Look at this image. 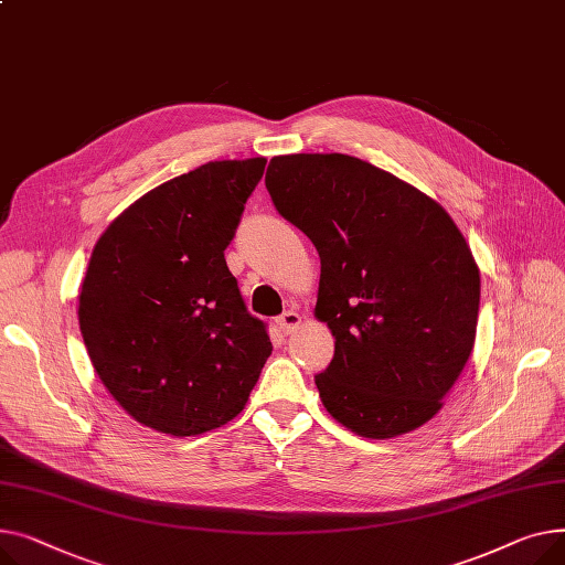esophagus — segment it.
Masks as SVG:
<instances>
[{"label": "esophagus", "instance_id": "obj_1", "mask_svg": "<svg viewBox=\"0 0 565 565\" xmlns=\"http://www.w3.org/2000/svg\"><path fill=\"white\" fill-rule=\"evenodd\" d=\"M301 315H298V312H294V310H287L285 315H280L278 317V326H280V330H282V333H294V330L298 328V326H301Z\"/></svg>", "mask_w": 565, "mask_h": 565}]
</instances>
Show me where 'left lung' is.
<instances>
[{
  "instance_id": "1",
  "label": "left lung",
  "mask_w": 565,
  "mask_h": 565,
  "mask_svg": "<svg viewBox=\"0 0 565 565\" xmlns=\"http://www.w3.org/2000/svg\"><path fill=\"white\" fill-rule=\"evenodd\" d=\"M264 182L321 257L315 317L335 338L315 376L323 408L370 440L434 419L479 317V267L451 216L417 186L340 152L274 157Z\"/></svg>"
}]
</instances>
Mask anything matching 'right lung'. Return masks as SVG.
I'll use <instances>...</instances> for the list:
<instances>
[{
    "instance_id": "add662e5",
    "label": "right lung",
    "mask_w": 565,
    "mask_h": 565,
    "mask_svg": "<svg viewBox=\"0 0 565 565\" xmlns=\"http://www.w3.org/2000/svg\"><path fill=\"white\" fill-rule=\"evenodd\" d=\"M264 166L207 161L154 186L90 253L77 308L88 358L120 408L159 434L235 419L271 355L223 257Z\"/></svg>"
}]
</instances>
